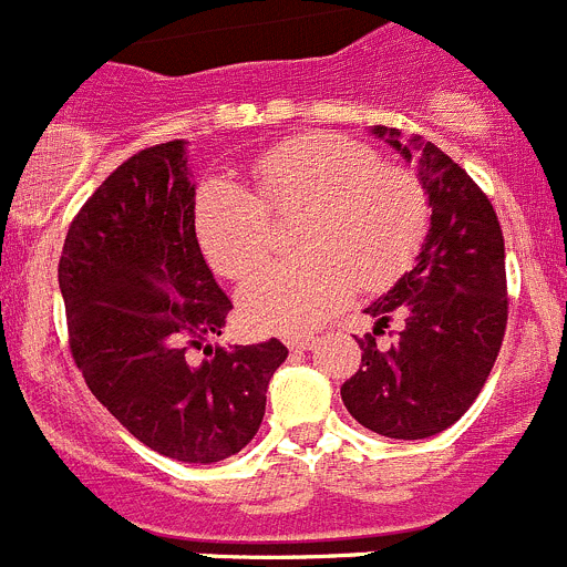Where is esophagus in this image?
Listing matches in <instances>:
<instances>
[{
	"mask_svg": "<svg viewBox=\"0 0 567 567\" xmlns=\"http://www.w3.org/2000/svg\"><path fill=\"white\" fill-rule=\"evenodd\" d=\"M289 352H309L315 346V338H287Z\"/></svg>",
	"mask_w": 567,
	"mask_h": 567,
	"instance_id": "1",
	"label": "esophagus"
}]
</instances>
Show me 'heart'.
<instances>
[{"label":"heart","instance_id":"b5f03b06","mask_svg":"<svg viewBox=\"0 0 567 567\" xmlns=\"http://www.w3.org/2000/svg\"><path fill=\"white\" fill-rule=\"evenodd\" d=\"M255 193L224 175L198 184L193 229L224 278L252 272L272 247V215L303 209V258L275 260L240 287V318L258 332L300 334L323 327L352 300L389 287L423 247L432 207L417 175L378 162L369 144L309 133L264 150L249 164Z\"/></svg>","mask_w":567,"mask_h":567}]
</instances>
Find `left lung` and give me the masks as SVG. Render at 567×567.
I'll use <instances>...</instances> for the list:
<instances>
[{"label": "left lung", "instance_id": "1", "mask_svg": "<svg viewBox=\"0 0 567 567\" xmlns=\"http://www.w3.org/2000/svg\"><path fill=\"white\" fill-rule=\"evenodd\" d=\"M374 135L412 162L432 204V229L412 272L365 309L378 318L358 372L340 385L354 420L383 437L423 440L457 423L483 392L508 323L505 244L497 213L477 182L432 142L400 144L394 130ZM404 320L389 350L377 334Z\"/></svg>", "mask_w": 567, "mask_h": 567}]
</instances>
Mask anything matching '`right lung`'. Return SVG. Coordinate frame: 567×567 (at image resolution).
<instances>
[{
    "instance_id": "obj_1",
    "label": "right lung",
    "mask_w": 567,
    "mask_h": 567,
    "mask_svg": "<svg viewBox=\"0 0 567 567\" xmlns=\"http://www.w3.org/2000/svg\"><path fill=\"white\" fill-rule=\"evenodd\" d=\"M184 142L130 155L70 221L59 258L70 354L147 449L218 463L260 429L280 340L209 346L233 309L193 229Z\"/></svg>"
}]
</instances>
